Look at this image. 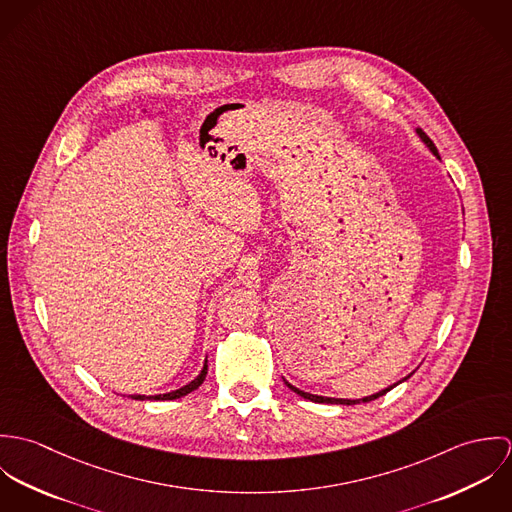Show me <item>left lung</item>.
<instances>
[{"label": "left lung", "instance_id": "8db88e82", "mask_svg": "<svg viewBox=\"0 0 512 512\" xmlns=\"http://www.w3.org/2000/svg\"><path fill=\"white\" fill-rule=\"evenodd\" d=\"M418 136L424 140V144L432 149V153L434 155H438V147L434 146V142L422 132V130H418ZM408 378V376H406ZM404 378V380H406ZM288 384V388H292L295 394H299V396H303L305 400H311V402H321V404H347V406H351V404H361V402H370V400H376V398H380V396H384L390 388H384V390H380V392H376V394H372V396H366V398H361V400H343V398H325V396H315V394H309V392H303V390H299V388H295L292 386L290 382H286ZM396 386V384H394Z\"/></svg>", "mask_w": 512, "mask_h": 512}]
</instances>
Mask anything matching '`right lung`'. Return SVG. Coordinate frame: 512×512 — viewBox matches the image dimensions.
Masks as SVG:
<instances>
[{
  "label": "right lung",
  "instance_id": "right-lung-1",
  "mask_svg": "<svg viewBox=\"0 0 512 512\" xmlns=\"http://www.w3.org/2000/svg\"><path fill=\"white\" fill-rule=\"evenodd\" d=\"M205 376H207V363H205V366H203L201 374H199V376H197L193 382H189L187 386H183V388H179V390H173V392H167V394L149 396V398H155V400H175V398H181V396H185V394H189V392L197 390V388L203 384ZM132 398H134V400H146V396H142V394H138V396H132Z\"/></svg>",
  "mask_w": 512,
  "mask_h": 512
}]
</instances>
